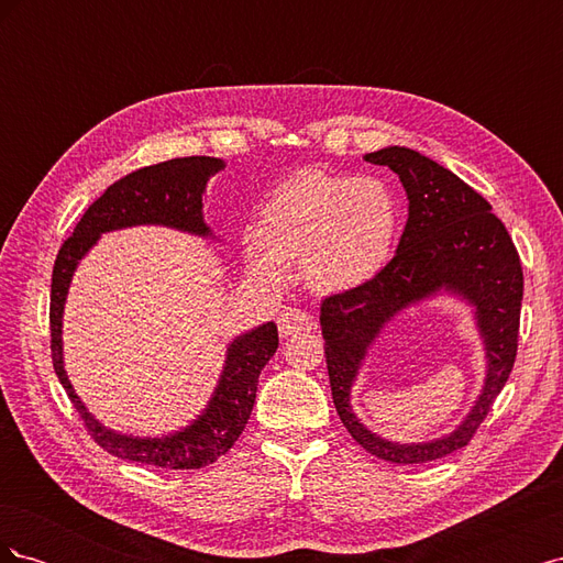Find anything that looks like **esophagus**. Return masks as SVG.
Instances as JSON below:
<instances>
[{
  "mask_svg": "<svg viewBox=\"0 0 563 563\" xmlns=\"http://www.w3.org/2000/svg\"><path fill=\"white\" fill-rule=\"evenodd\" d=\"M277 327H279V335L288 338V335H296V333H302V331H312L314 321L305 310L286 308L277 317Z\"/></svg>",
  "mask_w": 563,
  "mask_h": 563,
  "instance_id": "obj_1",
  "label": "esophagus"
}]
</instances>
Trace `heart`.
I'll return each instance as SVG.
<instances>
[{"instance_id":"obj_1","label":"heart","mask_w":563,"mask_h":563,"mask_svg":"<svg viewBox=\"0 0 563 563\" xmlns=\"http://www.w3.org/2000/svg\"><path fill=\"white\" fill-rule=\"evenodd\" d=\"M404 230L395 187L376 176L300 172L267 199L261 225H246L242 249L249 272L284 284L294 269L321 294L352 291L378 279Z\"/></svg>"}]
</instances>
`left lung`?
I'll return each instance as SVG.
<instances>
[{
  "instance_id": "obj_1",
  "label": "left lung",
  "mask_w": 563,
  "mask_h": 563,
  "mask_svg": "<svg viewBox=\"0 0 563 563\" xmlns=\"http://www.w3.org/2000/svg\"><path fill=\"white\" fill-rule=\"evenodd\" d=\"M364 159L389 166L399 176L408 197V220L397 255L378 279L321 302L331 395L347 432L371 455L399 465L430 463L470 444L512 373L523 272L512 236L490 213V203L449 168L399 145L368 152ZM439 292L463 297L475 308L487 352L485 387L453 433L422 445H399L371 433L353 416L349 391L367 347L386 323Z\"/></svg>"
}]
</instances>
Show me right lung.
Masks as SVG:
<instances>
[{
    "mask_svg": "<svg viewBox=\"0 0 563 563\" xmlns=\"http://www.w3.org/2000/svg\"><path fill=\"white\" fill-rule=\"evenodd\" d=\"M225 162L216 157H183L168 159L155 166H145L112 183L100 195L87 213L81 216L73 236L60 246L51 277V360L54 371L65 387L67 397L79 411L84 424L100 449L133 460V463L157 465L166 470H199L228 453L244 432L253 411L258 378L269 356L279 347L277 323H261L228 345L225 366L201 416L180 432L164 437H133L106 428L98 422L87 406L81 404L73 383L67 380L63 366V310L67 288L84 255L100 240L103 232L124 230L135 225H164L197 236H213L203 223V190Z\"/></svg>",
    "mask_w": 563,
    "mask_h": 563,
    "instance_id": "add662e5",
    "label": "right lung"
}]
</instances>
